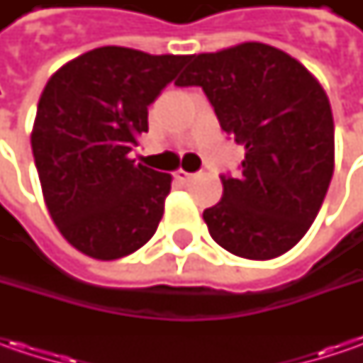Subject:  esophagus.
I'll list each match as a JSON object with an SVG mask.
<instances>
[{"mask_svg":"<svg viewBox=\"0 0 363 363\" xmlns=\"http://www.w3.org/2000/svg\"><path fill=\"white\" fill-rule=\"evenodd\" d=\"M175 177H177L179 182H189V179L194 177V174H188V172H184V169H177V172H175Z\"/></svg>","mask_w":363,"mask_h":363,"instance_id":"obj_1","label":"esophagus"}]
</instances>
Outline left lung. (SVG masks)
Masks as SVG:
<instances>
[{"label": "left lung", "instance_id": "left-lung-1", "mask_svg": "<svg viewBox=\"0 0 363 363\" xmlns=\"http://www.w3.org/2000/svg\"><path fill=\"white\" fill-rule=\"evenodd\" d=\"M177 86H202L222 131L244 147L240 174L203 210L210 236L236 257L269 260L313 224L333 175V115L317 78L286 52L246 42L191 56Z\"/></svg>", "mask_w": 363, "mask_h": 363}]
</instances>
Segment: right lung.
Listing matches in <instances>:
<instances>
[{
    "label": "right lung",
    "mask_w": 363,
    "mask_h": 363,
    "mask_svg": "<svg viewBox=\"0 0 363 363\" xmlns=\"http://www.w3.org/2000/svg\"><path fill=\"white\" fill-rule=\"evenodd\" d=\"M189 56L103 46L50 77L32 151L48 212L77 250L115 260L141 248L163 216L172 175L129 157L147 133V106Z\"/></svg>",
    "instance_id": "obj_1"
}]
</instances>
